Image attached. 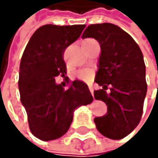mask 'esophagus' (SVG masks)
<instances>
[{
	"label": "esophagus",
	"instance_id": "34e87169",
	"mask_svg": "<svg viewBox=\"0 0 158 158\" xmlns=\"http://www.w3.org/2000/svg\"><path fill=\"white\" fill-rule=\"evenodd\" d=\"M88 87H89V90H90L91 94L94 95V87H93V84H89V85H88Z\"/></svg>",
	"mask_w": 158,
	"mask_h": 158
}]
</instances>
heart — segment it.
Returning <instances> with one entry per match:
<instances>
[{"label": "heart", "mask_w": 158, "mask_h": 158, "mask_svg": "<svg viewBox=\"0 0 158 158\" xmlns=\"http://www.w3.org/2000/svg\"><path fill=\"white\" fill-rule=\"evenodd\" d=\"M93 40V39H87L85 40ZM92 76H93V73L89 69H81V70H78V71L76 72V77H78V78H81V80H83V81L90 80V78L92 77Z\"/></svg>", "instance_id": "obj_1"}]
</instances>
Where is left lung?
Instances as JSON below:
<instances>
[{
    "instance_id": "left-lung-1",
    "label": "left lung",
    "mask_w": 158,
    "mask_h": 158,
    "mask_svg": "<svg viewBox=\"0 0 158 158\" xmlns=\"http://www.w3.org/2000/svg\"><path fill=\"white\" fill-rule=\"evenodd\" d=\"M85 38H94L100 44L95 81L102 89L94 96L107 105V114L94 121L101 135L121 139L135 130L142 116L147 93L142 52L128 33L109 23L89 25L82 34Z\"/></svg>"
}]
</instances>
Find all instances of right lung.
<instances>
[{"label": "right lung", "mask_w": 158, "mask_h": 158, "mask_svg": "<svg viewBox=\"0 0 158 158\" xmlns=\"http://www.w3.org/2000/svg\"><path fill=\"white\" fill-rule=\"evenodd\" d=\"M85 24H45L37 29L20 64L19 90L31 133L44 141L62 136L70 128L74 111L93 101L87 84L74 81L68 89L55 77L66 74L63 53L80 38Z\"/></svg>", "instance_id": "obj_1"}]
</instances>
